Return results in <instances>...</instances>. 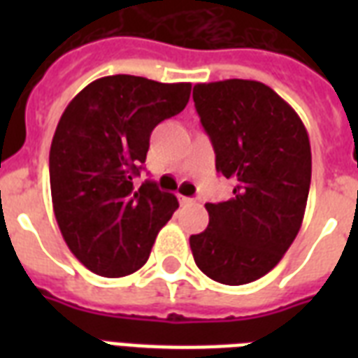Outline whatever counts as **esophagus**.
I'll list each match as a JSON object with an SVG mask.
<instances>
[{"mask_svg":"<svg viewBox=\"0 0 358 358\" xmlns=\"http://www.w3.org/2000/svg\"><path fill=\"white\" fill-rule=\"evenodd\" d=\"M178 201L180 204H193V199H189V196H184V195H178Z\"/></svg>","mask_w":358,"mask_h":358,"instance_id":"obj_1","label":"esophagus"}]
</instances>
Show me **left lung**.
<instances>
[{
	"instance_id": "8db88e82",
	"label": "left lung",
	"mask_w": 358,
	"mask_h": 358,
	"mask_svg": "<svg viewBox=\"0 0 358 358\" xmlns=\"http://www.w3.org/2000/svg\"><path fill=\"white\" fill-rule=\"evenodd\" d=\"M193 100L217 173L236 184L230 201L206 204L210 223L189 238L193 258L212 280L252 282L277 266L301 229L312 174L308 134L260 81L196 83Z\"/></svg>"
}]
</instances>
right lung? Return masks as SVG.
Returning a JSON list of instances; mask_svg holds the SVG:
<instances>
[{
	"mask_svg": "<svg viewBox=\"0 0 358 358\" xmlns=\"http://www.w3.org/2000/svg\"><path fill=\"white\" fill-rule=\"evenodd\" d=\"M191 83H159L117 74L78 92L50 148L55 219L78 260L102 277L145 266L178 199L146 180L135 189L150 134L187 106Z\"/></svg>",
	"mask_w": 358,
	"mask_h": 358,
	"instance_id": "add662e5",
	"label": "right lung"
}]
</instances>
